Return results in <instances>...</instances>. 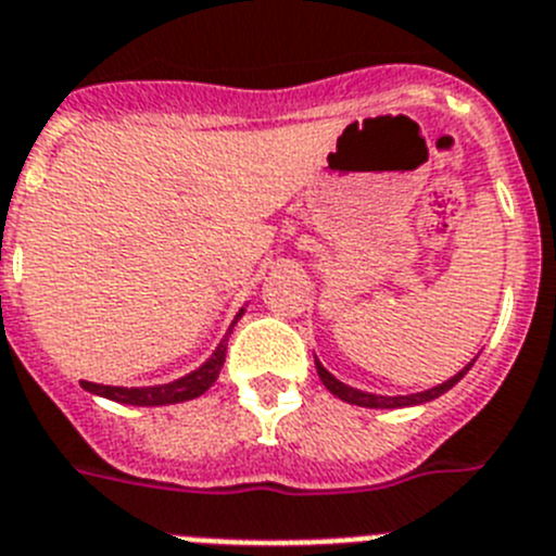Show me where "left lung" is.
<instances>
[{"mask_svg": "<svg viewBox=\"0 0 556 556\" xmlns=\"http://www.w3.org/2000/svg\"><path fill=\"white\" fill-rule=\"evenodd\" d=\"M472 364H476V358H472L470 364L465 366V369L458 371V375H453L451 380H445V383L433 386V389H428V392L397 394V397H383V394H371V392H361V389H352V386L341 383V380H338L336 375H330V371H327L325 366L318 364V361H316V371H318V378H321V383L327 386V392L336 394V397H338V400H344V403L364 405V408H405V405L428 403V400H437L439 394H445L447 389H453V386H456L458 380L465 378L467 371H470Z\"/></svg>", "mask_w": 556, "mask_h": 556, "instance_id": "1", "label": "left lung"}]
</instances>
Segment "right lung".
Here are the masks:
<instances>
[{"mask_svg": "<svg viewBox=\"0 0 556 556\" xmlns=\"http://www.w3.org/2000/svg\"><path fill=\"white\" fill-rule=\"evenodd\" d=\"M243 313L245 307H240V313L235 316L231 327L238 325V318L243 316ZM229 332H226L224 341L215 346V352H212L204 364L198 366L195 371H190V375H185V378L173 380V383L139 386V389L134 386V389H128V386H100V383H89V380H84V389L91 394H100V397H109L114 400V403H125V405H173V403H185V400H195L201 397V394H204L215 380H218L220 366H224L226 361V341H229Z\"/></svg>", "mask_w": 556, "mask_h": 556, "instance_id": "obj_1", "label": "right lung"}]
</instances>
